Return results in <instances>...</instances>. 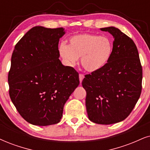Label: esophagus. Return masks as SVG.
<instances>
[{"mask_svg": "<svg viewBox=\"0 0 150 150\" xmlns=\"http://www.w3.org/2000/svg\"><path fill=\"white\" fill-rule=\"evenodd\" d=\"M84 76L83 74H79V81H80V83L82 82V80H83V79H84Z\"/></svg>", "mask_w": 150, "mask_h": 150, "instance_id": "1", "label": "esophagus"}]
</instances>
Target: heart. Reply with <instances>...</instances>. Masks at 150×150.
I'll return each mask as SVG.
<instances>
[{
  "label": "heart",
  "instance_id": "b5f03b06",
  "mask_svg": "<svg viewBox=\"0 0 150 150\" xmlns=\"http://www.w3.org/2000/svg\"><path fill=\"white\" fill-rule=\"evenodd\" d=\"M113 53V42L107 37L79 34L69 39V45L62 43L59 54L65 65L73 66L81 58V64L89 73L101 71L109 64Z\"/></svg>",
  "mask_w": 150,
  "mask_h": 150
}]
</instances>
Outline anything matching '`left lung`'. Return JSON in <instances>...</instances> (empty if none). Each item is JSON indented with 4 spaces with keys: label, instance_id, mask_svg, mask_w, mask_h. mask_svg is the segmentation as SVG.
Listing matches in <instances>:
<instances>
[{
    "label": "left lung",
    "instance_id": "obj_1",
    "mask_svg": "<svg viewBox=\"0 0 150 150\" xmlns=\"http://www.w3.org/2000/svg\"><path fill=\"white\" fill-rule=\"evenodd\" d=\"M113 37V53L101 71L85 75L88 119L101 125L124 120L137 103L142 89L143 71L138 49L131 38L118 28L100 29Z\"/></svg>",
    "mask_w": 150,
    "mask_h": 150
}]
</instances>
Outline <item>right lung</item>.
<instances>
[{
	"instance_id": "obj_1",
	"label": "right lung",
	"mask_w": 150,
	"mask_h": 150,
	"mask_svg": "<svg viewBox=\"0 0 150 150\" xmlns=\"http://www.w3.org/2000/svg\"><path fill=\"white\" fill-rule=\"evenodd\" d=\"M63 28L35 26L15 45L8 75L9 96L18 112L30 124L59 122L64 106L79 84V74L59 59Z\"/></svg>"
}]
</instances>
